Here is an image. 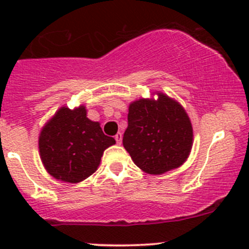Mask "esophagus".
<instances>
[{
	"label": "esophagus",
	"mask_w": 249,
	"mask_h": 249,
	"mask_svg": "<svg viewBox=\"0 0 249 249\" xmlns=\"http://www.w3.org/2000/svg\"><path fill=\"white\" fill-rule=\"evenodd\" d=\"M114 139H115V141H117L118 144H120V143H122V140H123V135L120 134V132H118V134L115 135Z\"/></svg>",
	"instance_id": "1"
}]
</instances>
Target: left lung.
<instances>
[{"mask_svg": "<svg viewBox=\"0 0 249 249\" xmlns=\"http://www.w3.org/2000/svg\"><path fill=\"white\" fill-rule=\"evenodd\" d=\"M123 144L135 164L149 175L177 169L189 157L193 127L184 108L162 92L129 106Z\"/></svg>", "mask_w": 249, "mask_h": 249, "instance_id": "8db88e82", "label": "left lung"}]
</instances>
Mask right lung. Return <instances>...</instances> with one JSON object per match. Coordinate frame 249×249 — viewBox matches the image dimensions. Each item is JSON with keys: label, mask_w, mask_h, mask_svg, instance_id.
Returning a JSON list of instances; mask_svg holds the SVG:
<instances>
[{"label": "right lung", "mask_w": 249, "mask_h": 249, "mask_svg": "<svg viewBox=\"0 0 249 249\" xmlns=\"http://www.w3.org/2000/svg\"><path fill=\"white\" fill-rule=\"evenodd\" d=\"M114 143L79 106L57 110L42 129L38 147L48 173L62 182L78 183L96 171L105 149Z\"/></svg>", "instance_id": "add662e5"}]
</instances>
